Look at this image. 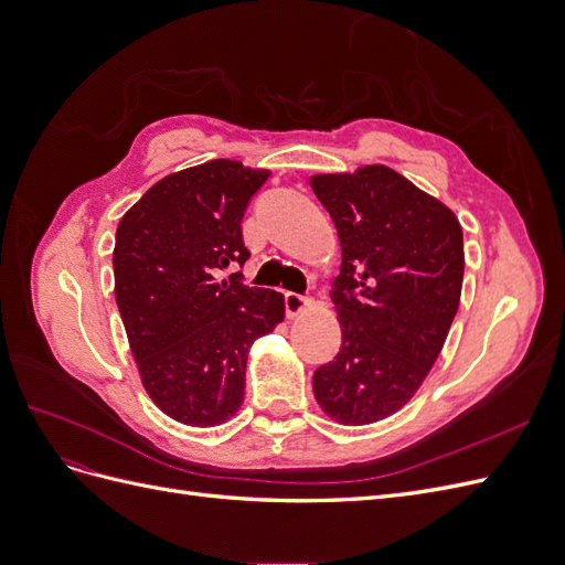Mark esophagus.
I'll use <instances>...</instances> for the list:
<instances>
[{
  "label": "esophagus",
  "instance_id": "esophagus-1",
  "mask_svg": "<svg viewBox=\"0 0 565 565\" xmlns=\"http://www.w3.org/2000/svg\"><path fill=\"white\" fill-rule=\"evenodd\" d=\"M311 306H313L311 297H303V295H297V292H285V311H287L289 318L301 316L303 311H309Z\"/></svg>",
  "mask_w": 565,
  "mask_h": 565
}]
</instances>
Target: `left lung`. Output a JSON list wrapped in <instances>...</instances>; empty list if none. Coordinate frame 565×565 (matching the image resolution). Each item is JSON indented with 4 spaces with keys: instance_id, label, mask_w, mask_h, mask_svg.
Here are the masks:
<instances>
[{
    "instance_id": "obj_1",
    "label": "left lung",
    "mask_w": 565,
    "mask_h": 565,
    "mask_svg": "<svg viewBox=\"0 0 565 565\" xmlns=\"http://www.w3.org/2000/svg\"><path fill=\"white\" fill-rule=\"evenodd\" d=\"M311 188L341 243V349L316 370L313 393L324 415L363 426L398 413L434 367L459 306L465 241L450 207L386 164L316 174Z\"/></svg>"
}]
</instances>
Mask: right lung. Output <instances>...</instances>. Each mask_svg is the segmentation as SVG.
Instances as JSON below:
<instances>
[{
    "mask_svg": "<svg viewBox=\"0 0 565 565\" xmlns=\"http://www.w3.org/2000/svg\"><path fill=\"white\" fill-rule=\"evenodd\" d=\"M270 177L237 160H210L160 179L119 218L115 301L143 388L164 415L218 426L245 398L247 353L285 318L276 289L249 287L241 221Z\"/></svg>",
    "mask_w": 565,
    "mask_h": 565,
    "instance_id": "add662e5",
    "label": "right lung"
}]
</instances>
